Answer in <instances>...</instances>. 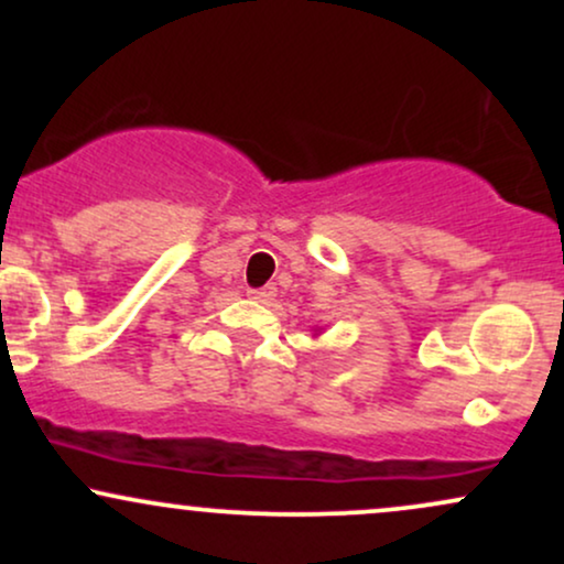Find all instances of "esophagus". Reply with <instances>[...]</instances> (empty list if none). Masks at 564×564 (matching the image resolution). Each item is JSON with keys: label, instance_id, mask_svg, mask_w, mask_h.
<instances>
[{"label": "esophagus", "instance_id": "esophagus-1", "mask_svg": "<svg viewBox=\"0 0 564 564\" xmlns=\"http://www.w3.org/2000/svg\"><path fill=\"white\" fill-rule=\"evenodd\" d=\"M249 296L254 302H270L275 296V286H262V289H249Z\"/></svg>", "mask_w": 564, "mask_h": 564}]
</instances>
